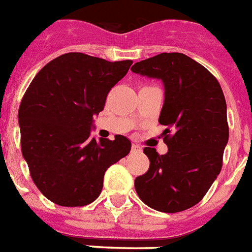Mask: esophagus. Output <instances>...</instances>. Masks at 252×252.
<instances>
[{"instance_id":"34e87169","label":"esophagus","mask_w":252,"mask_h":252,"mask_svg":"<svg viewBox=\"0 0 252 252\" xmlns=\"http://www.w3.org/2000/svg\"><path fill=\"white\" fill-rule=\"evenodd\" d=\"M130 151H132V153H140V152H141V148H140L137 144H132Z\"/></svg>"}]
</instances>
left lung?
<instances>
[{"mask_svg": "<svg viewBox=\"0 0 252 252\" xmlns=\"http://www.w3.org/2000/svg\"><path fill=\"white\" fill-rule=\"evenodd\" d=\"M134 74L161 79L158 123L168 152L144 148L151 164L134 180L140 199L162 213L184 211L201 201L222 169L228 141L227 107L218 80L185 54L162 53L134 63Z\"/></svg>", "mask_w": 252, "mask_h": 252, "instance_id": "1", "label": "left lung"}]
</instances>
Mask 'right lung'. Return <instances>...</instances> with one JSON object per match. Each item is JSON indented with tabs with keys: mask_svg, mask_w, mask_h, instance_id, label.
<instances>
[{
	"mask_svg": "<svg viewBox=\"0 0 252 252\" xmlns=\"http://www.w3.org/2000/svg\"><path fill=\"white\" fill-rule=\"evenodd\" d=\"M132 61L108 62L67 53L42 68L18 111L22 156L36 188L59 206H86L101 193L105 170L130 151V141L91 137L94 116Z\"/></svg>",
	"mask_w": 252,
	"mask_h": 252,
	"instance_id": "add662e5",
	"label": "right lung"
}]
</instances>
